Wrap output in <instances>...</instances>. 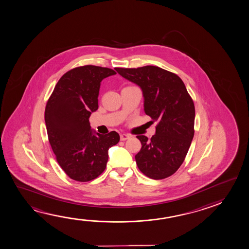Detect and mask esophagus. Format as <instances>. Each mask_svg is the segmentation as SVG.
<instances>
[{
  "label": "esophagus",
  "mask_w": 249,
  "mask_h": 249,
  "mask_svg": "<svg viewBox=\"0 0 249 249\" xmlns=\"http://www.w3.org/2000/svg\"><path fill=\"white\" fill-rule=\"evenodd\" d=\"M130 136L126 134H122L121 135V141H126L127 139L129 138Z\"/></svg>",
  "instance_id": "esophagus-1"
}]
</instances>
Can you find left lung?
Wrapping results in <instances>:
<instances>
[{"instance_id":"obj_1","label":"left lung","mask_w":249,"mask_h":249,"mask_svg":"<svg viewBox=\"0 0 249 249\" xmlns=\"http://www.w3.org/2000/svg\"><path fill=\"white\" fill-rule=\"evenodd\" d=\"M115 70L142 89L144 111L157 123L150 140L136 136L142 145L135 155L139 169L151 179L171 176L183 163L195 135V104L184 82L155 66Z\"/></svg>"}]
</instances>
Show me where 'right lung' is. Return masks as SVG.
<instances>
[{"label": "right lung", "instance_id": "right-lung-1", "mask_svg": "<svg viewBox=\"0 0 249 249\" xmlns=\"http://www.w3.org/2000/svg\"><path fill=\"white\" fill-rule=\"evenodd\" d=\"M115 73L98 66L74 68L61 76L47 102L44 116L50 146L60 167L74 180L97 178L106 168L108 148L120 141L115 131L95 133L89 120L98 109L101 82Z\"/></svg>", "mask_w": 249, "mask_h": 249}]
</instances>
